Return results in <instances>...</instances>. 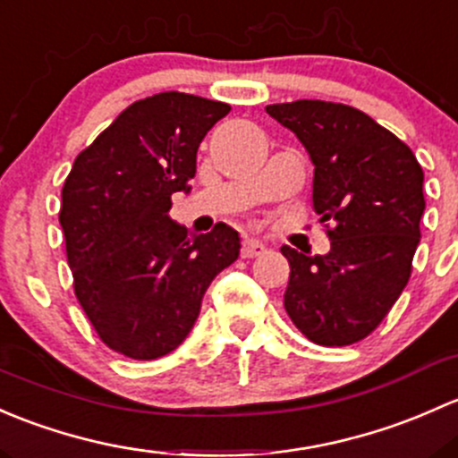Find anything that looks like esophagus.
Segmentation results:
<instances>
[{"instance_id":"esophagus-1","label":"esophagus","mask_w":458,"mask_h":458,"mask_svg":"<svg viewBox=\"0 0 458 458\" xmlns=\"http://www.w3.org/2000/svg\"><path fill=\"white\" fill-rule=\"evenodd\" d=\"M267 251V247H264V242L256 238H247L242 242V249H240V253H242V258H256V256H262V253Z\"/></svg>"}]
</instances>
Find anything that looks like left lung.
<instances>
[{"label":"left lung","instance_id":"left-lung-1","mask_svg":"<svg viewBox=\"0 0 458 458\" xmlns=\"http://www.w3.org/2000/svg\"><path fill=\"white\" fill-rule=\"evenodd\" d=\"M313 163V209L331 220V251L282 253L291 276L284 309L304 337L348 346L379 327L410 280L417 251L423 169L412 149L344 103L301 98L267 106Z\"/></svg>","mask_w":458,"mask_h":458}]
</instances>
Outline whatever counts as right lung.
Listing matches in <instances>:
<instances>
[{"instance_id":"1","label":"right lung","mask_w":458,"mask_h":458,"mask_svg":"<svg viewBox=\"0 0 458 458\" xmlns=\"http://www.w3.org/2000/svg\"><path fill=\"white\" fill-rule=\"evenodd\" d=\"M227 103L160 92L125 107L74 160L59 223L74 293L98 337L131 360H157L194 328L207 286L238 260L240 235L218 223L191 235L169 218L190 191L207 131Z\"/></svg>"}]
</instances>
